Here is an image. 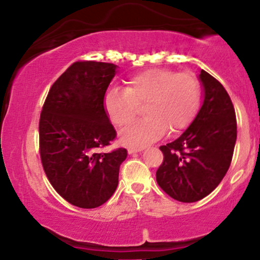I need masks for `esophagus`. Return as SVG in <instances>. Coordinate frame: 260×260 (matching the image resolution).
<instances>
[{
	"instance_id": "obj_1",
	"label": "esophagus",
	"mask_w": 260,
	"mask_h": 260,
	"mask_svg": "<svg viewBox=\"0 0 260 260\" xmlns=\"http://www.w3.org/2000/svg\"><path fill=\"white\" fill-rule=\"evenodd\" d=\"M143 149H136V148H128V154H134V153H139L142 151Z\"/></svg>"
}]
</instances>
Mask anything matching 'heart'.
Masks as SVG:
<instances>
[{"label":"heart","instance_id":"1","mask_svg":"<svg viewBox=\"0 0 260 260\" xmlns=\"http://www.w3.org/2000/svg\"><path fill=\"white\" fill-rule=\"evenodd\" d=\"M143 104L147 118L120 134L122 144L129 148H144L159 140L168 129L177 133L189 126L201 106V84L190 73L153 68L131 77L124 90L113 89L104 98L107 117L117 127L129 124Z\"/></svg>","mask_w":260,"mask_h":260}]
</instances>
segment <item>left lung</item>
<instances>
[{"mask_svg":"<svg viewBox=\"0 0 260 260\" xmlns=\"http://www.w3.org/2000/svg\"><path fill=\"white\" fill-rule=\"evenodd\" d=\"M203 103L189 127L160 147L164 161L156 181L165 193L183 203L210 194L225 177L237 138V123L228 91L204 70L199 74Z\"/></svg>","mask_w":260,"mask_h":260,"instance_id":"1","label":"left lung"}]
</instances>
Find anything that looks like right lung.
Wrapping results in <instances>:
<instances>
[{
	"label": "right lung",
	"instance_id": "obj_1",
	"mask_svg": "<svg viewBox=\"0 0 260 260\" xmlns=\"http://www.w3.org/2000/svg\"><path fill=\"white\" fill-rule=\"evenodd\" d=\"M117 66L74 62L53 83L39 122L45 174L62 198L83 209L103 205L115 193L123 148L99 153L116 131L104 109V98Z\"/></svg>",
	"mask_w": 260,
	"mask_h": 260
}]
</instances>
